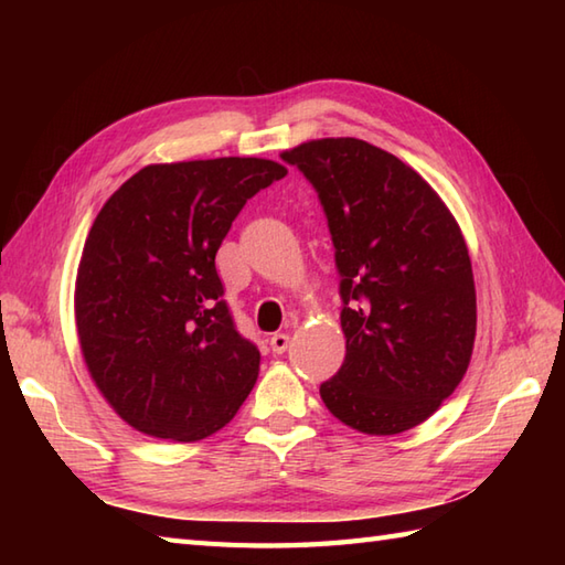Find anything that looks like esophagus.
Returning <instances> with one entry per match:
<instances>
[{"instance_id":"obj_1","label":"esophagus","mask_w":565,"mask_h":565,"mask_svg":"<svg viewBox=\"0 0 565 565\" xmlns=\"http://www.w3.org/2000/svg\"><path fill=\"white\" fill-rule=\"evenodd\" d=\"M289 342H291V338H289V334H286V332H274L271 340H269L271 352H274V354H284L286 350H289Z\"/></svg>"}]
</instances>
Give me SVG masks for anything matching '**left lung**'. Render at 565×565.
I'll use <instances>...</instances> for the list:
<instances>
[{"label":"left lung","mask_w":565,"mask_h":565,"mask_svg":"<svg viewBox=\"0 0 565 565\" xmlns=\"http://www.w3.org/2000/svg\"><path fill=\"white\" fill-rule=\"evenodd\" d=\"M281 160L313 184L340 274L347 354L320 383L322 403L366 435L425 423L459 386L476 340L459 225L413 167L366 140H310Z\"/></svg>","instance_id":"obj_1"}]
</instances>
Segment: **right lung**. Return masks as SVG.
Returning a JSON list of instances; mask_svg holds the SVG:
<instances>
[{
  "mask_svg": "<svg viewBox=\"0 0 565 565\" xmlns=\"http://www.w3.org/2000/svg\"><path fill=\"white\" fill-rule=\"evenodd\" d=\"M281 177L259 158L150 164L104 203L75 316L89 374L130 427L196 441L255 386L259 350L235 328L215 252L247 199Z\"/></svg>",
  "mask_w": 565,
  "mask_h": 565,
  "instance_id": "add662e5",
  "label": "right lung"
}]
</instances>
